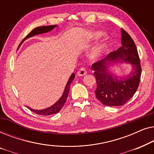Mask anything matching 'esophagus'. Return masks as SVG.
Returning a JSON list of instances; mask_svg holds the SVG:
<instances>
[{
	"instance_id": "esophagus-1",
	"label": "esophagus",
	"mask_w": 154,
	"mask_h": 154,
	"mask_svg": "<svg viewBox=\"0 0 154 154\" xmlns=\"http://www.w3.org/2000/svg\"><path fill=\"white\" fill-rule=\"evenodd\" d=\"M77 73L79 76H83V75H85L87 73V71H86L85 67H81L79 70V71H78Z\"/></svg>"
}]
</instances>
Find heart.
I'll list each match as a JSON object with an SVG mask.
<instances>
[{"label": "heart", "mask_w": 154, "mask_h": 154, "mask_svg": "<svg viewBox=\"0 0 154 154\" xmlns=\"http://www.w3.org/2000/svg\"><path fill=\"white\" fill-rule=\"evenodd\" d=\"M102 35H103V33L102 32H100V31L94 32L91 35V38H100ZM105 47H106L105 44H103V45H102L98 46V47L95 49V50L93 52V55L94 56L99 55L101 52H102L103 51H104Z\"/></svg>", "instance_id": "1"}]
</instances>
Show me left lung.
I'll return each instance as SVG.
<instances>
[{"mask_svg": "<svg viewBox=\"0 0 154 154\" xmlns=\"http://www.w3.org/2000/svg\"><path fill=\"white\" fill-rule=\"evenodd\" d=\"M122 46L111 52L104 60L94 62L91 68L97 82L96 97L103 104L118 106L125 104L132 97L140 85L142 67L136 45L131 36L121 29ZM122 59L133 65L134 71L124 80L113 77L107 69L109 61Z\"/></svg>", "mask_w": 154, "mask_h": 154, "instance_id": "1", "label": "left lung"}]
</instances>
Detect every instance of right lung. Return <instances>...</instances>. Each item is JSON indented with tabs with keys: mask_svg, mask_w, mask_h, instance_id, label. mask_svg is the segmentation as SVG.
Instances as JSON below:
<instances>
[{
	"mask_svg": "<svg viewBox=\"0 0 154 154\" xmlns=\"http://www.w3.org/2000/svg\"><path fill=\"white\" fill-rule=\"evenodd\" d=\"M55 26H56V25H52V26H38V27H36V28L33 29V30L31 31V32L29 33V34L27 35L24 39L22 40L20 45H19L18 48L20 47V46L21 45V44H22L23 42L25 41V40L28 38L33 36V35H35L36 34H40V33H43L48 32V31L52 30V29H53ZM74 78H75L74 73H72V75H71L70 79H69L68 82H67L66 88H65L64 93H63L62 96L61 97V98L60 99V100H59L57 102L55 103V104L52 105V106H50L48 109H43V110H34V109L29 108V107H28V108L30 109L31 111H33V112L36 113V114H39V115H42V116H50V115H52V114H54V113H58L59 111L61 110V109L62 108L63 106H64L65 102H66V99H67V96H68V94L69 92V88H70V85H71V82L73 81V80L74 79Z\"/></svg>",
	"mask_w": 154,
	"mask_h": 154,
	"instance_id": "1",
	"label": "right lung"
}]
</instances>
